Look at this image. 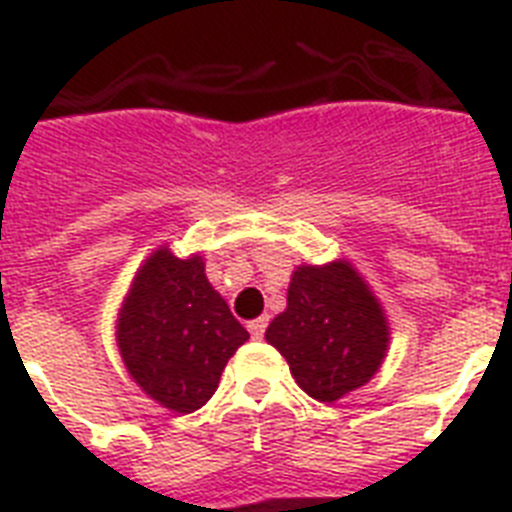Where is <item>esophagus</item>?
Returning a JSON list of instances; mask_svg holds the SVG:
<instances>
[{
    "mask_svg": "<svg viewBox=\"0 0 512 512\" xmlns=\"http://www.w3.org/2000/svg\"><path fill=\"white\" fill-rule=\"evenodd\" d=\"M265 326H268V318H255V321H249L247 328H249V334H252V339H263Z\"/></svg>",
    "mask_w": 512,
    "mask_h": 512,
    "instance_id": "1",
    "label": "esophagus"
}]
</instances>
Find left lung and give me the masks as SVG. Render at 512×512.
Returning a JSON list of instances; mask_svg holds the SVG:
<instances>
[{
  "label": "left lung",
  "instance_id": "left-lung-1",
  "mask_svg": "<svg viewBox=\"0 0 512 512\" xmlns=\"http://www.w3.org/2000/svg\"><path fill=\"white\" fill-rule=\"evenodd\" d=\"M302 392L336 402L376 376L389 347V323L371 286L347 260L299 265L286 310L265 331Z\"/></svg>",
  "mask_w": 512,
  "mask_h": 512
}]
</instances>
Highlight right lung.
I'll return each instance as SVG.
<instances>
[{
  "mask_svg": "<svg viewBox=\"0 0 512 512\" xmlns=\"http://www.w3.org/2000/svg\"><path fill=\"white\" fill-rule=\"evenodd\" d=\"M118 350L136 384L173 413H194L249 339L205 276L202 257L160 247L136 270L118 313Z\"/></svg>",
  "mask_w": 512,
  "mask_h": 512,
  "instance_id": "right-lung-1",
  "label": "right lung"
}]
</instances>
